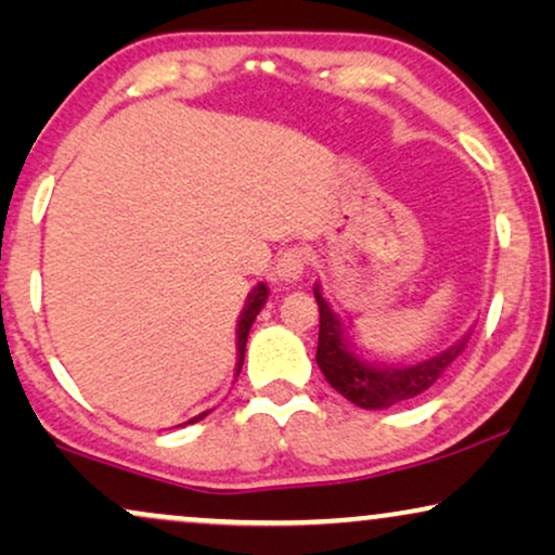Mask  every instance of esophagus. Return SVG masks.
<instances>
[{"mask_svg":"<svg viewBox=\"0 0 555 555\" xmlns=\"http://www.w3.org/2000/svg\"><path fill=\"white\" fill-rule=\"evenodd\" d=\"M306 264H308L306 249L287 247L275 262V280H280V283H298L302 272H306Z\"/></svg>","mask_w":555,"mask_h":555,"instance_id":"1","label":"esophagus"}]
</instances>
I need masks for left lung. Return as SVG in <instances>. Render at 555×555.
I'll return each mask as SVG.
<instances>
[{"mask_svg": "<svg viewBox=\"0 0 555 555\" xmlns=\"http://www.w3.org/2000/svg\"><path fill=\"white\" fill-rule=\"evenodd\" d=\"M315 300L321 310V331H318V351L315 361L321 366L325 382L333 389L361 409H386L399 404V401L414 399L431 389L444 374V369L457 359L465 348L467 338L457 346L431 356V359L414 363V366H371L366 361H359L348 346L344 336V325L338 315L333 313L328 302L315 285Z\"/></svg>", "mask_w": 555, "mask_h": 555, "instance_id": "8db88e82", "label": "left lung"}]
</instances>
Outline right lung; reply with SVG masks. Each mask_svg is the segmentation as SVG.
Instances as JSON below:
<instances>
[{"label":"right lung","mask_w":555,"mask_h":555,"mask_svg":"<svg viewBox=\"0 0 555 555\" xmlns=\"http://www.w3.org/2000/svg\"><path fill=\"white\" fill-rule=\"evenodd\" d=\"M264 300H268V287H264V285L260 283V285L255 287L253 293H249L247 306H245V310H242V315H240V323H237V359H240V361H237V374H240V369H242V361H245V346H247L249 328H253L255 318H257V313H260V310H262ZM204 416H207V412L199 414V416H194V420H189V424L199 422V420H204Z\"/></svg>","instance_id":"add662e5"}]
</instances>
